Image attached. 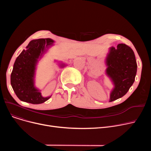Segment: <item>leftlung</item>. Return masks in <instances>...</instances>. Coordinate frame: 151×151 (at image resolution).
I'll return each instance as SVG.
<instances>
[{
  "mask_svg": "<svg viewBox=\"0 0 151 151\" xmlns=\"http://www.w3.org/2000/svg\"><path fill=\"white\" fill-rule=\"evenodd\" d=\"M106 75L111 80L114 88L110 93L109 101L125 95L134 81L137 64L133 51L125 44L109 47L106 58Z\"/></svg>",
  "mask_w": 151,
  "mask_h": 151,
  "instance_id": "left-lung-1",
  "label": "left lung"
}]
</instances>
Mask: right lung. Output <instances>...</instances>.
Instances as JSON below:
<instances>
[{"mask_svg": "<svg viewBox=\"0 0 151 151\" xmlns=\"http://www.w3.org/2000/svg\"><path fill=\"white\" fill-rule=\"evenodd\" d=\"M54 41L51 38L33 40L29 42L16 59L11 74V85L18 99L32 104H40L51 97H43L40 91L35 88L34 78L38 60ZM65 65L62 63L61 67Z\"/></svg>", "mask_w": 151, "mask_h": 151, "instance_id": "add662e5", "label": "right lung"}]
</instances>
